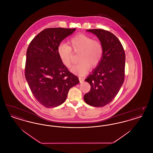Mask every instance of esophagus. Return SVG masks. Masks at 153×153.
<instances>
[{
  "label": "esophagus",
  "mask_w": 153,
  "mask_h": 153,
  "mask_svg": "<svg viewBox=\"0 0 153 153\" xmlns=\"http://www.w3.org/2000/svg\"><path fill=\"white\" fill-rule=\"evenodd\" d=\"M79 80H80V83H82L84 81V79L83 78H81V77H79Z\"/></svg>",
  "instance_id": "34e87169"
}]
</instances>
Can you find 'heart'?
Segmentation results:
<instances>
[{
  "instance_id": "1",
  "label": "heart",
  "mask_w": 153,
  "mask_h": 153,
  "mask_svg": "<svg viewBox=\"0 0 153 153\" xmlns=\"http://www.w3.org/2000/svg\"><path fill=\"white\" fill-rule=\"evenodd\" d=\"M68 44L62 42L58 45L57 54L62 64L70 68L73 58V51H81L79 55L80 62L72 66L71 71L72 73L84 76L88 73L91 68L98 65L103 56L102 44L95 41L94 38L84 34H79L72 37Z\"/></svg>"
}]
</instances>
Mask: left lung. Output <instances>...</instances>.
I'll list each match as a JSON object with an SVG mask.
<instances>
[{
    "label": "left lung",
    "instance_id": "obj_1",
    "mask_svg": "<svg viewBox=\"0 0 153 153\" xmlns=\"http://www.w3.org/2000/svg\"><path fill=\"white\" fill-rule=\"evenodd\" d=\"M98 38L103 48L100 62L85 80L91 90L84 96L85 102L94 107H103L115 98L124 80L125 53L120 41L109 31L86 30Z\"/></svg>",
    "mask_w": 153,
    "mask_h": 153
}]
</instances>
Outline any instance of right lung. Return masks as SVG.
<instances>
[{
    "label": "right lung",
    "mask_w": 153,
    "mask_h": 153,
    "mask_svg": "<svg viewBox=\"0 0 153 153\" xmlns=\"http://www.w3.org/2000/svg\"><path fill=\"white\" fill-rule=\"evenodd\" d=\"M76 29L48 28L30 42L26 53L25 77L41 104L53 108L65 101L69 89L80 82L60 61L57 47Z\"/></svg>",
    "instance_id": "add662e5"
}]
</instances>
